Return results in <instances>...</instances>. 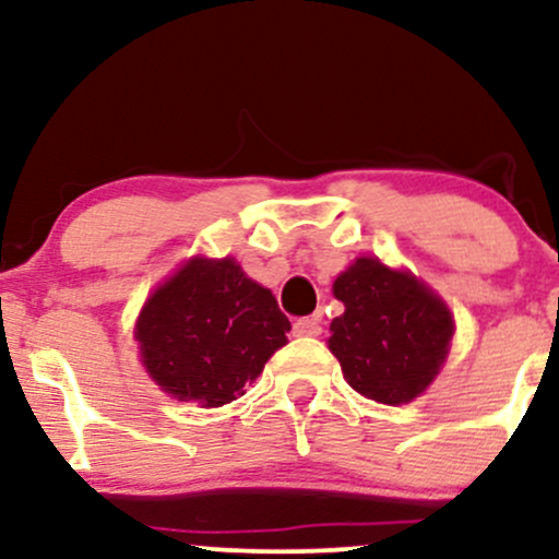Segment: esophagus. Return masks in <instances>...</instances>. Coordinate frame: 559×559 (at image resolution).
Here are the masks:
<instances>
[{
  "label": "esophagus",
  "mask_w": 559,
  "mask_h": 559,
  "mask_svg": "<svg viewBox=\"0 0 559 559\" xmlns=\"http://www.w3.org/2000/svg\"><path fill=\"white\" fill-rule=\"evenodd\" d=\"M320 333V318H299L294 323V336H318Z\"/></svg>",
  "instance_id": "1"
}]
</instances>
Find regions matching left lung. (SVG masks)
Instances as JSON below:
<instances>
[{
  "mask_svg": "<svg viewBox=\"0 0 559 559\" xmlns=\"http://www.w3.org/2000/svg\"><path fill=\"white\" fill-rule=\"evenodd\" d=\"M344 316L329 349L349 386L381 404H407L433 383L449 355L454 318L439 294L378 258H357L333 281Z\"/></svg>",
  "mask_w": 559,
  "mask_h": 559,
  "instance_id": "8db88e82",
  "label": "left lung"
}]
</instances>
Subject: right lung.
<instances>
[{
	"label": "right lung",
	"instance_id": "right-lung-1",
	"mask_svg": "<svg viewBox=\"0 0 559 559\" xmlns=\"http://www.w3.org/2000/svg\"><path fill=\"white\" fill-rule=\"evenodd\" d=\"M286 331L292 323L271 288L234 258H191L146 299L133 336L141 365L165 394L221 407L262 373Z\"/></svg>",
	"mask_w": 559,
	"mask_h": 559
}]
</instances>
